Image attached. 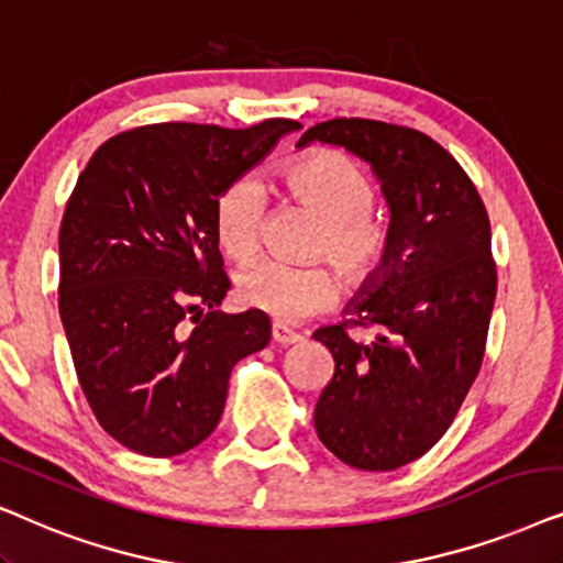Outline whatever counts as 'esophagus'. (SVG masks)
I'll return each mask as SVG.
<instances>
[{
	"mask_svg": "<svg viewBox=\"0 0 563 563\" xmlns=\"http://www.w3.org/2000/svg\"><path fill=\"white\" fill-rule=\"evenodd\" d=\"M301 340H303V336L296 334V332H290L288 327L273 324V342L280 344V347H290V344H298Z\"/></svg>",
	"mask_w": 563,
	"mask_h": 563,
	"instance_id": "obj_1",
	"label": "esophagus"
}]
</instances>
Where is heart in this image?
Segmentation results:
<instances>
[{
    "instance_id": "b5f03b06",
    "label": "heart",
    "mask_w": 563,
    "mask_h": 563,
    "mask_svg": "<svg viewBox=\"0 0 563 563\" xmlns=\"http://www.w3.org/2000/svg\"><path fill=\"white\" fill-rule=\"evenodd\" d=\"M283 192L321 221L313 257L329 260L350 288L368 286L384 267L391 231L373 211L371 177L336 152H311L280 172ZM265 192L254 179H236L216 200V239L231 260L260 250ZM236 296L244 306L280 324L317 317L336 301V280L324 267H286L260 260L239 269Z\"/></svg>"
}]
</instances>
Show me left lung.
<instances>
[{"label": "left lung", "mask_w": 563, "mask_h": 563, "mask_svg": "<svg viewBox=\"0 0 563 563\" xmlns=\"http://www.w3.org/2000/svg\"><path fill=\"white\" fill-rule=\"evenodd\" d=\"M313 141L371 164L391 213L380 273L350 298L342 324L313 332L334 357L313 424L347 466L394 471L443 438L482 368L497 296L489 216L461 164L415 129L334 118L296 146ZM344 325L379 334L355 343Z\"/></svg>", "instance_id": "8db88e82"}]
</instances>
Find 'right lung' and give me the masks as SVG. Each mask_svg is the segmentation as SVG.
Returning <instances> with one entry per match:
<instances>
[{
	"label": "right lung",
	"mask_w": 563,
	"mask_h": 563,
	"mask_svg": "<svg viewBox=\"0 0 563 563\" xmlns=\"http://www.w3.org/2000/svg\"><path fill=\"white\" fill-rule=\"evenodd\" d=\"M298 129L141 125L104 141L79 175L58 234V313L97 422L129 451L169 459L203 443L234 365L269 342L262 311H219L231 283L213 213Z\"/></svg>",
	"instance_id": "right-lung-1"
}]
</instances>
